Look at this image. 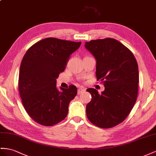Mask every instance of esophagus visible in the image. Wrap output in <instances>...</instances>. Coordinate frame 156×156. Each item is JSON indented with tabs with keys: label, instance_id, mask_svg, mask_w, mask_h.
Here are the masks:
<instances>
[{
	"label": "esophagus",
	"instance_id": "34e87169",
	"mask_svg": "<svg viewBox=\"0 0 156 156\" xmlns=\"http://www.w3.org/2000/svg\"><path fill=\"white\" fill-rule=\"evenodd\" d=\"M85 91H86V89L84 88V87H80V88L78 90V94H82L83 92H85Z\"/></svg>",
	"mask_w": 156,
	"mask_h": 156
}]
</instances>
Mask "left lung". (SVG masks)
<instances>
[{"instance_id": "left-lung-1", "label": "left lung", "mask_w": 156, "mask_h": 156, "mask_svg": "<svg viewBox=\"0 0 156 156\" xmlns=\"http://www.w3.org/2000/svg\"><path fill=\"white\" fill-rule=\"evenodd\" d=\"M85 48L96 60L97 79L103 81L105 87L101 94L94 88L87 89L91 95L86 106L87 117L100 128L113 127L126 118L136 101V60L127 47L112 38L91 40L86 42Z\"/></svg>"}]
</instances>
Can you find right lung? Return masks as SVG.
<instances>
[{
  "label": "right lung",
  "mask_w": 156,
  "mask_h": 156,
  "mask_svg": "<svg viewBox=\"0 0 156 156\" xmlns=\"http://www.w3.org/2000/svg\"><path fill=\"white\" fill-rule=\"evenodd\" d=\"M80 45L81 42L48 37L35 43L23 56L19 92L26 112L40 125L53 126L67 116L77 88L71 85L69 88L58 89L57 78Z\"/></svg>",
  "instance_id": "1"
}]
</instances>
